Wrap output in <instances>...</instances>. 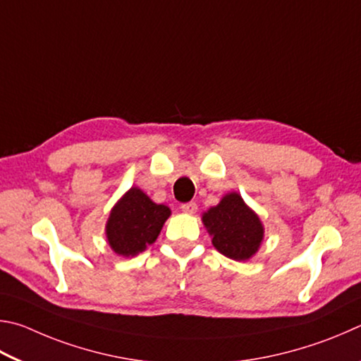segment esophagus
I'll list each match as a JSON object with an SVG mask.
<instances>
[{"label":"esophagus","mask_w":361,"mask_h":361,"mask_svg":"<svg viewBox=\"0 0 361 361\" xmlns=\"http://www.w3.org/2000/svg\"><path fill=\"white\" fill-rule=\"evenodd\" d=\"M180 209L184 211L185 214H195V212L198 211V206H197V203H193V201H190V203L182 204V206H180Z\"/></svg>","instance_id":"1"}]
</instances>
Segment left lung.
<instances>
[{
    "label": "left lung",
    "instance_id": "obj_1",
    "mask_svg": "<svg viewBox=\"0 0 361 361\" xmlns=\"http://www.w3.org/2000/svg\"><path fill=\"white\" fill-rule=\"evenodd\" d=\"M203 224L220 254L244 262L257 254L264 228L260 217L236 192L226 193L217 206L203 214Z\"/></svg>",
    "mask_w": 361,
    "mask_h": 361
}]
</instances>
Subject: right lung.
Instances as JSON below:
<instances>
[{
	"label": "right lung",
	"mask_w": 361,
	"mask_h": 361,
	"mask_svg": "<svg viewBox=\"0 0 361 361\" xmlns=\"http://www.w3.org/2000/svg\"><path fill=\"white\" fill-rule=\"evenodd\" d=\"M171 209L157 204L141 188L131 187L112 207L106 238L117 255L135 257L157 241Z\"/></svg>",
	"instance_id": "right-lung-1"
}]
</instances>
